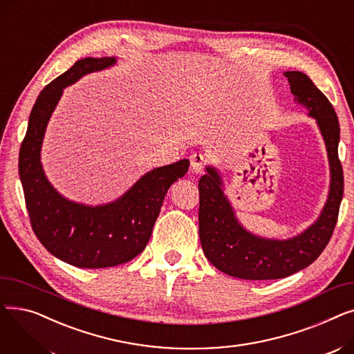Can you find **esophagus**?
I'll return each instance as SVG.
<instances>
[{
  "label": "esophagus",
  "mask_w": 354,
  "mask_h": 354,
  "mask_svg": "<svg viewBox=\"0 0 354 354\" xmlns=\"http://www.w3.org/2000/svg\"><path fill=\"white\" fill-rule=\"evenodd\" d=\"M207 162H208L207 156L203 155V153H201V152H195V153L191 155V166H192V171L196 172V174H199V172H202L203 169H205Z\"/></svg>",
  "instance_id": "esophagus-1"
}]
</instances>
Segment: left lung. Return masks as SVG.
<instances>
[{
    "mask_svg": "<svg viewBox=\"0 0 354 354\" xmlns=\"http://www.w3.org/2000/svg\"><path fill=\"white\" fill-rule=\"evenodd\" d=\"M295 100L304 104L323 133L331 171L330 195L314 225L301 235L275 241L258 238L241 227L221 189L215 169L199 179V239L203 254L219 271L244 280H277L308 267L327 247L337 224L344 179L339 159L340 126L328 99L301 71H286Z\"/></svg>",
    "mask_w": 354,
    "mask_h": 354,
    "instance_id": "1",
    "label": "left lung"
}]
</instances>
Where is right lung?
I'll use <instances>...</instances> for the list:
<instances>
[{
	"mask_svg": "<svg viewBox=\"0 0 354 354\" xmlns=\"http://www.w3.org/2000/svg\"><path fill=\"white\" fill-rule=\"evenodd\" d=\"M113 63V57L82 59L43 88L31 110L18 160L35 236L50 254L79 268L115 267L139 255L152 235L167 189L189 167L188 159L156 167L120 199L96 208L70 202L53 189L40 163L41 142L53 110L66 86Z\"/></svg>",
	"mask_w": 354,
	"mask_h": 354,
	"instance_id": "add662e5",
	"label": "right lung"
}]
</instances>
